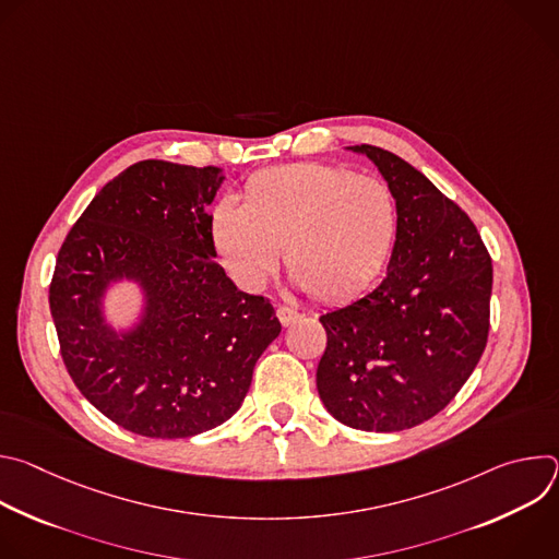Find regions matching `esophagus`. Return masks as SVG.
<instances>
[{"label":"esophagus","instance_id":"34e87169","mask_svg":"<svg viewBox=\"0 0 559 559\" xmlns=\"http://www.w3.org/2000/svg\"><path fill=\"white\" fill-rule=\"evenodd\" d=\"M276 316H278V321H281V325H283V328H289V325L298 323L300 318H302V316H300L296 309H292V307H285V305L276 309Z\"/></svg>","mask_w":559,"mask_h":559}]
</instances>
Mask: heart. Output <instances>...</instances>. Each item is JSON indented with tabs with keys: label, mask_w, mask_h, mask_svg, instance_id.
<instances>
[{
	"label": "heart",
	"mask_w": 559,
	"mask_h": 559,
	"mask_svg": "<svg viewBox=\"0 0 559 559\" xmlns=\"http://www.w3.org/2000/svg\"><path fill=\"white\" fill-rule=\"evenodd\" d=\"M210 231L223 267L241 287H263L285 248V265L309 296L343 302L362 294L384 267L397 205L376 177L294 164L254 177L246 203L223 197Z\"/></svg>",
	"instance_id": "b5f03b06"
}]
</instances>
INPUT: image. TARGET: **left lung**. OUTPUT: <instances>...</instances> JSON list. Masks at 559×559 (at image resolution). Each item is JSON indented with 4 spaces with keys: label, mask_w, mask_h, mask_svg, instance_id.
Wrapping results in <instances>:
<instances>
[{
    "label": "left lung",
    "mask_w": 559,
    "mask_h": 559,
    "mask_svg": "<svg viewBox=\"0 0 559 559\" xmlns=\"http://www.w3.org/2000/svg\"><path fill=\"white\" fill-rule=\"evenodd\" d=\"M369 156L397 205L382 283L328 311L316 386L328 412L360 431H403L440 414L473 373L489 338L491 257L473 221L405 158Z\"/></svg>",
    "instance_id": "1"
}]
</instances>
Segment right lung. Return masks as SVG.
Listing matches in <instances>:
<instances>
[{
  "label": "right lung",
  "mask_w": 559,
  "mask_h": 559,
  "mask_svg": "<svg viewBox=\"0 0 559 559\" xmlns=\"http://www.w3.org/2000/svg\"><path fill=\"white\" fill-rule=\"evenodd\" d=\"M223 179L214 166L139 162L102 188L57 257L48 298L63 365L91 405L145 438H192L231 418L281 334L270 300L238 292L214 261L207 205ZM117 280L144 292L128 333L103 316Z\"/></svg>",
  "instance_id": "add662e5"
}]
</instances>
